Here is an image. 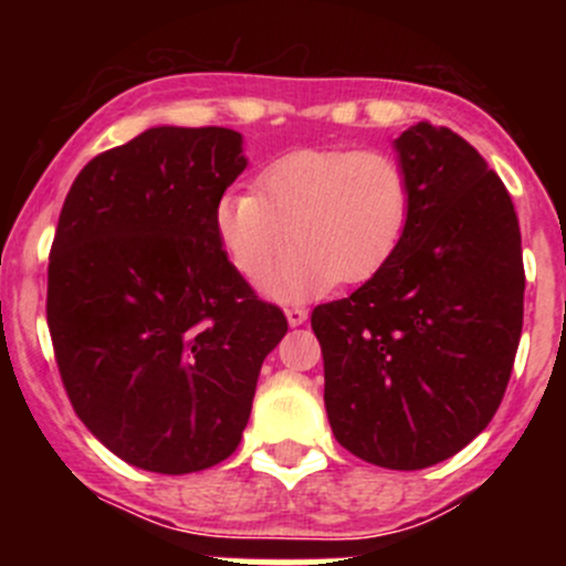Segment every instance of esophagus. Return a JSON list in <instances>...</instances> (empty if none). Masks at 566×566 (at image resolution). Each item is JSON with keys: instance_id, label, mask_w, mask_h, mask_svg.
<instances>
[{"instance_id": "1", "label": "esophagus", "mask_w": 566, "mask_h": 566, "mask_svg": "<svg viewBox=\"0 0 566 566\" xmlns=\"http://www.w3.org/2000/svg\"><path fill=\"white\" fill-rule=\"evenodd\" d=\"M284 315H287L290 325H304L306 317H310V312H306L304 306H290V310H284Z\"/></svg>"}]
</instances>
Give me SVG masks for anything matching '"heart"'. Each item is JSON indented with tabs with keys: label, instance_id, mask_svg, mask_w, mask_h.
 <instances>
[{
	"label": "heart",
	"instance_id": "1",
	"mask_svg": "<svg viewBox=\"0 0 566 566\" xmlns=\"http://www.w3.org/2000/svg\"><path fill=\"white\" fill-rule=\"evenodd\" d=\"M413 188L389 153L304 147L260 169L254 191H227L213 230L241 276L256 279L290 251L262 287L279 301H304L336 282L358 284L384 271L402 247Z\"/></svg>",
	"mask_w": 566,
	"mask_h": 566
}]
</instances>
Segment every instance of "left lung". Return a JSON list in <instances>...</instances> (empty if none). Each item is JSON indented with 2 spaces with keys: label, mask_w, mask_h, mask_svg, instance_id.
Returning <instances> with one entry per match:
<instances>
[{
  "label": "left lung",
  "mask_w": 566,
  "mask_h": 566,
  "mask_svg": "<svg viewBox=\"0 0 566 566\" xmlns=\"http://www.w3.org/2000/svg\"><path fill=\"white\" fill-rule=\"evenodd\" d=\"M413 210L402 247L353 295L312 312L336 441L391 471L452 458L499 410L523 331L521 227L462 136L416 123L394 142Z\"/></svg>",
  "instance_id": "1"
}]
</instances>
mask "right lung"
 Returning <instances> with one entry per match:
<instances>
[{
    "instance_id": "add662e5",
    "label": "right lung",
    "mask_w": 566,
    "mask_h": 566,
    "mask_svg": "<svg viewBox=\"0 0 566 566\" xmlns=\"http://www.w3.org/2000/svg\"><path fill=\"white\" fill-rule=\"evenodd\" d=\"M243 169L238 130L158 125L95 156L62 205L45 298L56 367L84 427L142 471L230 458L287 334L213 230Z\"/></svg>"
}]
</instances>
